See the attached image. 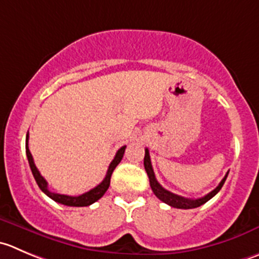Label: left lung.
<instances>
[{
  "mask_svg": "<svg viewBox=\"0 0 259 259\" xmlns=\"http://www.w3.org/2000/svg\"><path fill=\"white\" fill-rule=\"evenodd\" d=\"M144 168L148 173V177H149V183L150 187H152V191L154 192L155 196L163 201L164 204L169 205L172 207H177V209H195V207H199L201 205H204L205 202L209 201L210 199L217 195L220 190H222L223 185H224L225 180L228 177V172L225 175V177L223 178L222 182L218 185V187L215 190H212L211 192H209L207 195H205L204 197H200V199H186V197L180 196V195H176V193H172L170 191L165 190L160 186V183L158 182L157 178H155L154 170H153L152 167V162H150V155H149V150L145 149V155H144Z\"/></svg>",
  "mask_w": 259,
  "mask_h": 259,
  "instance_id": "obj_1",
  "label": "left lung"
}]
</instances>
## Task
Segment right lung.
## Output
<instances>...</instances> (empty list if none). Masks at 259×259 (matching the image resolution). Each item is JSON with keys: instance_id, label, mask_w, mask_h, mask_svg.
<instances>
[{"instance_id": "add662e5", "label": "right lung", "mask_w": 259, "mask_h": 259, "mask_svg": "<svg viewBox=\"0 0 259 259\" xmlns=\"http://www.w3.org/2000/svg\"><path fill=\"white\" fill-rule=\"evenodd\" d=\"M125 148H126V145H124V147H121L119 150H117L116 155H115V158L112 159V162L110 163L109 169H107V173H106V177L104 178V181H102L100 185H97L96 187L92 188V190H90L89 192L82 193V195H79V196H68V195H60V193H55V192H52V191L48 190V182L45 181V178L40 175L39 170H37L36 165H35V163H34V159H32L31 153H30V150H29V133L26 134L27 160H29V164H30V168H31L32 176H34L37 186H39L40 190H41L42 192L47 195V196H49L50 199L54 200V201L58 202V204L67 205V206H76V207L89 206V205L94 204V202H96L97 200H100L102 196H104L105 192H106L107 188H109V186H110V180H111L112 172H114V169L116 168V165L121 162L122 155H124V152H125Z\"/></svg>"}]
</instances>
